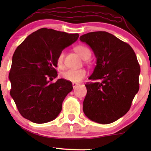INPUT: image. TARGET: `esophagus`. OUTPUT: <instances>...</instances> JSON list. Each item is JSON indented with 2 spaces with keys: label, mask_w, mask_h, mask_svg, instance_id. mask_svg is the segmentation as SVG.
Segmentation results:
<instances>
[{
  "label": "esophagus",
  "mask_w": 151,
  "mask_h": 151,
  "mask_svg": "<svg viewBox=\"0 0 151 151\" xmlns=\"http://www.w3.org/2000/svg\"><path fill=\"white\" fill-rule=\"evenodd\" d=\"M78 85V84L76 83V82H73V83H72V86H73V88H76Z\"/></svg>",
  "instance_id": "34e87169"
}]
</instances>
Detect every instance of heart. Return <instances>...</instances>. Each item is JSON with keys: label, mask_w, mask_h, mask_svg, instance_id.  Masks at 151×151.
Here are the masks:
<instances>
[{"label": "heart", "mask_w": 151, "mask_h": 151, "mask_svg": "<svg viewBox=\"0 0 151 151\" xmlns=\"http://www.w3.org/2000/svg\"><path fill=\"white\" fill-rule=\"evenodd\" d=\"M74 50L83 60H88L90 58L91 53L90 49L84 45H78L74 48ZM65 51H62L58 55L57 64L58 67H63L64 63V58H65ZM86 76V71L84 69H69L63 72L61 74L62 78L67 81L71 82H79L82 81Z\"/></svg>", "instance_id": "1"}]
</instances>
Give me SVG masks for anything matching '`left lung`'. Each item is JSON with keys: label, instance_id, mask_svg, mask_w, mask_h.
Returning <instances> with one entry per match:
<instances>
[{"label": "left lung", "instance_id": "8db88e82", "mask_svg": "<svg viewBox=\"0 0 151 151\" xmlns=\"http://www.w3.org/2000/svg\"><path fill=\"white\" fill-rule=\"evenodd\" d=\"M93 51L96 66L85 84L83 111L91 120L107 124L124 116L139 91L140 67L133 49L113 34L93 32L80 37Z\"/></svg>", "mask_w": 151, "mask_h": 151}]
</instances>
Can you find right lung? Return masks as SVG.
<instances>
[{
	"mask_svg": "<svg viewBox=\"0 0 151 151\" xmlns=\"http://www.w3.org/2000/svg\"><path fill=\"white\" fill-rule=\"evenodd\" d=\"M78 34L42 28L33 32L16 48L9 79L10 95L22 117L37 124L49 122L61 112L63 102L73 89L57 77V58L60 51L78 40Z\"/></svg>",
	"mask_w": 151,
	"mask_h": 151,
	"instance_id": "obj_1",
	"label": "right lung"
}]
</instances>
